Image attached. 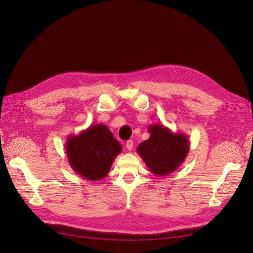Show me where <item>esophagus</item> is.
Returning a JSON list of instances; mask_svg holds the SVG:
<instances>
[{"instance_id":"1","label":"esophagus","mask_w":253,"mask_h":253,"mask_svg":"<svg viewBox=\"0 0 253 253\" xmlns=\"http://www.w3.org/2000/svg\"><path fill=\"white\" fill-rule=\"evenodd\" d=\"M133 147H134L133 140H127L126 143V148L128 151H132V150H133Z\"/></svg>"}]
</instances>
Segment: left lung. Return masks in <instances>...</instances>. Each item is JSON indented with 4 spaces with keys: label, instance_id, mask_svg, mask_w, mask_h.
I'll return each mask as SVG.
<instances>
[{
    "label": "left lung",
    "instance_id": "1",
    "mask_svg": "<svg viewBox=\"0 0 253 253\" xmlns=\"http://www.w3.org/2000/svg\"><path fill=\"white\" fill-rule=\"evenodd\" d=\"M148 131L149 139L138 145L137 153L154 175L171 174L186 159L190 150L189 138L186 134L173 133L162 125H151Z\"/></svg>",
    "mask_w": 253,
    "mask_h": 253
}]
</instances>
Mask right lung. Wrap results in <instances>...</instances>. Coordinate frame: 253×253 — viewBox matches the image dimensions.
<instances>
[{"instance_id": "right-lung-1", "label": "right lung", "mask_w": 253, "mask_h": 253, "mask_svg": "<svg viewBox=\"0 0 253 253\" xmlns=\"http://www.w3.org/2000/svg\"><path fill=\"white\" fill-rule=\"evenodd\" d=\"M121 144L104 125H93L78 135H70L65 153L72 169L86 180H101L109 174Z\"/></svg>"}]
</instances>
